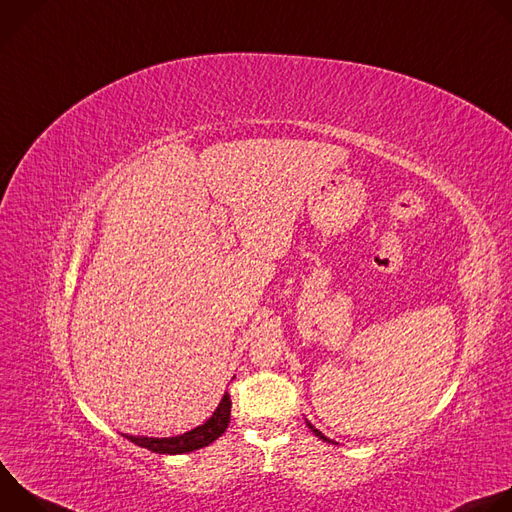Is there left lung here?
<instances>
[{"label":"left lung","instance_id":"1","mask_svg":"<svg viewBox=\"0 0 512 512\" xmlns=\"http://www.w3.org/2000/svg\"><path fill=\"white\" fill-rule=\"evenodd\" d=\"M306 425H308V427H310V429H312V431H314V433L320 437V440H324V442H328V444H334V442L330 440V437H326V435H324L320 429H316V427H314V425H312L308 419H306Z\"/></svg>","mask_w":512,"mask_h":512}]
</instances>
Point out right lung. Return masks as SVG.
<instances>
[{
  "mask_svg": "<svg viewBox=\"0 0 512 512\" xmlns=\"http://www.w3.org/2000/svg\"><path fill=\"white\" fill-rule=\"evenodd\" d=\"M231 423V395L225 393L221 403L214 409V413L198 427L182 433V435H172V437H148V435H129L121 433L127 437L129 442H133L139 448H145L156 454H188L194 450H200L204 446H210L214 440L221 437Z\"/></svg>",
  "mask_w": 512,
  "mask_h": 512,
  "instance_id": "right-lung-1",
  "label": "right lung"
}]
</instances>
